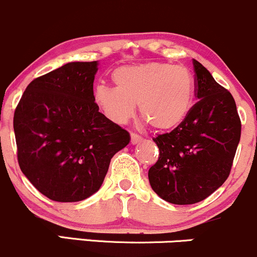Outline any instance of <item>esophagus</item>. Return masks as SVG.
Here are the masks:
<instances>
[{
    "label": "esophagus",
    "instance_id": "esophagus-1",
    "mask_svg": "<svg viewBox=\"0 0 257 257\" xmlns=\"http://www.w3.org/2000/svg\"><path fill=\"white\" fill-rule=\"evenodd\" d=\"M143 138L141 136H138L137 134H131V143L132 144H137L140 142H142Z\"/></svg>",
    "mask_w": 257,
    "mask_h": 257
}]
</instances>
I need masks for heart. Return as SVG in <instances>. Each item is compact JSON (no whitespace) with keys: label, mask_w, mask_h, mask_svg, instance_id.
<instances>
[{"label":"heart","mask_w":257,"mask_h":257,"mask_svg":"<svg viewBox=\"0 0 257 257\" xmlns=\"http://www.w3.org/2000/svg\"><path fill=\"white\" fill-rule=\"evenodd\" d=\"M111 79L115 87L97 86L93 99L113 122H127L138 104L146 122L167 131L181 125L191 110L194 79L184 66L157 62L125 65L114 70Z\"/></svg>","instance_id":"obj_1"}]
</instances>
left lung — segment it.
<instances>
[{"label":"left lung","mask_w":257,"mask_h":257,"mask_svg":"<svg viewBox=\"0 0 257 257\" xmlns=\"http://www.w3.org/2000/svg\"><path fill=\"white\" fill-rule=\"evenodd\" d=\"M198 102L181 125L153 138L159 159L148 171L153 191L176 205L195 204L229 176L241 123L234 98L193 59Z\"/></svg>","instance_id":"left-lung-1"}]
</instances>
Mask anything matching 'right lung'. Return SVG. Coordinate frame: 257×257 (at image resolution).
Listing matches in <instances>:
<instances>
[{"label":"right lung","instance_id":"obj_1","mask_svg":"<svg viewBox=\"0 0 257 257\" xmlns=\"http://www.w3.org/2000/svg\"><path fill=\"white\" fill-rule=\"evenodd\" d=\"M97 70L98 62L66 63L29 83L14 111L20 170L51 200L94 194L111 158L130 142L94 103Z\"/></svg>","mask_w":257,"mask_h":257}]
</instances>
